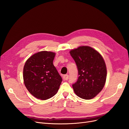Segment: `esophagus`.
Instances as JSON below:
<instances>
[{"mask_svg": "<svg viewBox=\"0 0 129 129\" xmlns=\"http://www.w3.org/2000/svg\"><path fill=\"white\" fill-rule=\"evenodd\" d=\"M69 79V75H67V74H66V75H64L63 76V79L64 80H68Z\"/></svg>", "mask_w": 129, "mask_h": 129, "instance_id": "obj_1", "label": "esophagus"}]
</instances>
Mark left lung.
Segmentation results:
<instances>
[{
    "mask_svg": "<svg viewBox=\"0 0 129 129\" xmlns=\"http://www.w3.org/2000/svg\"><path fill=\"white\" fill-rule=\"evenodd\" d=\"M70 54L76 64L79 77L73 88L81 99H92L103 88L107 78V68L103 58L89 46H81Z\"/></svg>",
    "mask_w": 129,
    "mask_h": 129,
    "instance_id": "1",
    "label": "left lung"
}]
</instances>
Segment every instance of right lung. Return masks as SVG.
<instances>
[{"mask_svg": "<svg viewBox=\"0 0 129 129\" xmlns=\"http://www.w3.org/2000/svg\"><path fill=\"white\" fill-rule=\"evenodd\" d=\"M55 53L41 51L27 60L23 70L24 84L35 97L42 100L51 98L57 93L62 81L53 64Z\"/></svg>", "mask_w": 129, "mask_h": 129, "instance_id": "right-lung-1", "label": "right lung"}]
</instances>
